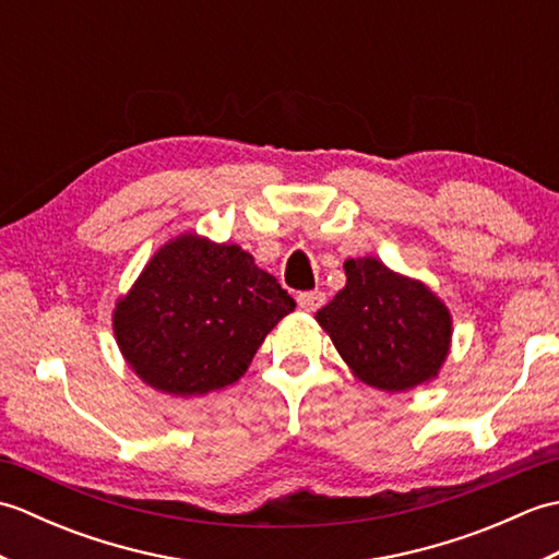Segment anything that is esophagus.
<instances>
[{"label":"esophagus","mask_w":559,"mask_h":559,"mask_svg":"<svg viewBox=\"0 0 559 559\" xmlns=\"http://www.w3.org/2000/svg\"><path fill=\"white\" fill-rule=\"evenodd\" d=\"M324 302H326V295L322 290L298 293V305H300V310H305V312H317Z\"/></svg>","instance_id":"1"}]
</instances>
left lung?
<instances>
[{"instance_id": "8db88e82", "label": "left lung", "mask_w": 559, "mask_h": 559, "mask_svg": "<svg viewBox=\"0 0 559 559\" xmlns=\"http://www.w3.org/2000/svg\"><path fill=\"white\" fill-rule=\"evenodd\" d=\"M348 283L317 312L341 358L365 384L406 391L432 379L451 338L447 307L423 283L372 257L348 259Z\"/></svg>"}]
</instances>
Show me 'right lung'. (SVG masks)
Returning <instances> with one entry per match:
<instances>
[{
    "mask_svg": "<svg viewBox=\"0 0 559 559\" xmlns=\"http://www.w3.org/2000/svg\"><path fill=\"white\" fill-rule=\"evenodd\" d=\"M295 310L271 273L237 245L182 235L148 261L115 310L127 362L173 396L237 382L261 341Z\"/></svg>",
    "mask_w": 559,
    "mask_h": 559,
    "instance_id": "add662e5",
    "label": "right lung"
}]
</instances>
